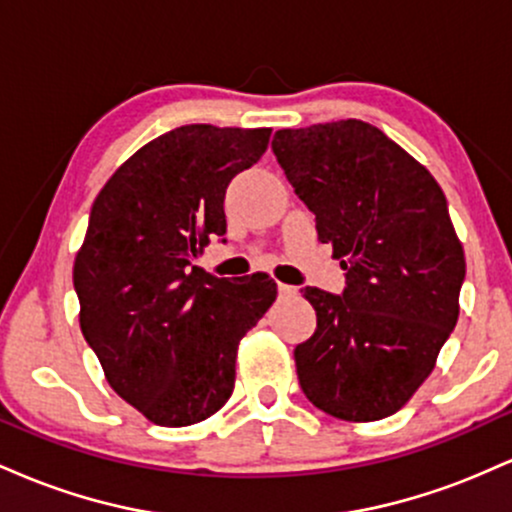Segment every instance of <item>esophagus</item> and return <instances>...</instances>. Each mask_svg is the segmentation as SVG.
<instances>
[{
	"mask_svg": "<svg viewBox=\"0 0 512 512\" xmlns=\"http://www.w3.org/2000/svg\"><path fill=\"white\" fill-rule=\"evenodd\" d=\"M279 296L281 298H293V296H298V289H296V286H289V284H279Z\"/></svg>",
	"mask_w": 512,
	"mask_h": 512,
	"instance_id": "1",
	"label": "esophagus"
}]
</instances>
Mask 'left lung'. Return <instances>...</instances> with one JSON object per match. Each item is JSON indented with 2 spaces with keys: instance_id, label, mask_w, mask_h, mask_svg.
Returning <instances> with one entry per match:
<instances>
[{
  "instance_id": "1",
  "label": "left lung",
  "mask_w": 512,
  "mask_h": 512,
  "mask_svg": "<svg viewBox=\"0 0 512 512\" xmlns=\"http://www.w3.org/2000/svg\"><path fill=\"white\" fill-rule=\"evenodd\" d=\"M272 149L346 269L342 296L303 289L317 330L296 373L317 409L378 421L414 397L460 315L464 250L443 190L363 120L279 129Z\"/></svg>"
}]
</instances>
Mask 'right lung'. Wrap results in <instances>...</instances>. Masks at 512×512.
I'll list each match as a JSON object with an SVG mask.
<instances>
[{
	"mask_svg": "<svg viewBox=\"0 0 512 512\" xmlns=\"http://www.w3.org/2000/svg\"><path fill=\"white\" fill-rule=\"evenodd\" d=\"M272 129L185 125L144 144L93 202L74 260L79 325L110 387L151 424L228 402L240 339L276 298L269 274L219 279L195 260L226 233L223 197Z\"/></svg>",
	"mask_w": 512,
	"mask_h": 512,
	"instance_id": "right-lung-1",
	"label": "right lung"
}]
</instances>
